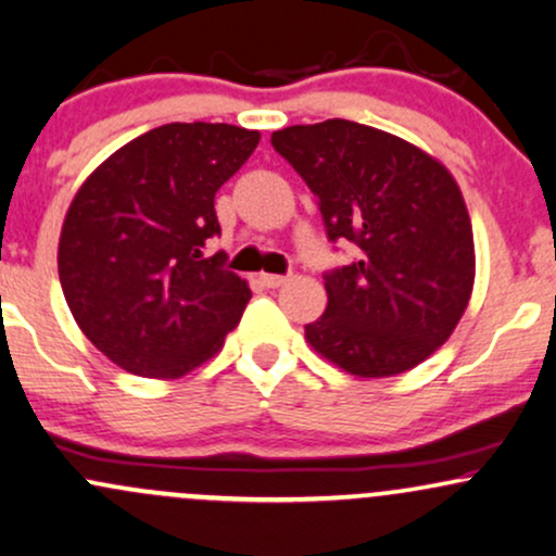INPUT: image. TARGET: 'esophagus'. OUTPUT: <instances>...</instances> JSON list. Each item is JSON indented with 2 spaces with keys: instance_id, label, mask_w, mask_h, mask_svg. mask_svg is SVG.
<instances>
[{
  "instance_id": "34e87169",
  "label": "esophagus",
  "mask_w": 556,
  "mask_h": 556,
  "mask_svg": "<svg viewBox=\"0 0 556 556\" xmlns=\"http://www.w3.org/2000/svg\"><path fill=\"white\" fill-rule=\"evenodd\" d=\"M261 282L266 287H282L287 282V277H282V274H261Z\"/></svg>"
}]
</instances>
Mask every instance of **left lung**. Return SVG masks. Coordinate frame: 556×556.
Listing matches in <instances>:
<instances>
[{
  "label": "left lung",
  "instance_id": "left-lung-1",
  "mask_svg": "<svg viewBox=\"0 0 556 556\" xmlns=\"http://www.w3.org/2000/svg\"><path fill=\"white\" fill-rule=\"evenodd\" d=\"M271 146L318 198L329 240L361 248L324 274L329 303L305 340L361 379L416 368L450 340L476 282L455 177L418 146L350 119L285 127Z\"/></svg>",
  "mask_w": 556,
  "mask_h": 556
}]
</instances>
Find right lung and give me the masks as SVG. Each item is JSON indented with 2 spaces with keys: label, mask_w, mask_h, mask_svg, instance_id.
I'll list each match as a JSON object with an SVG mask.
<instances>
[{
  "label": "right lung",
  "mask_w": 556,
  "mask_h": 556,
  "mask_svg": "<svg viewBox=\"0 0 556 556\" xmlns=\"http://www.w3.org/2000/svg\"><path fill=\"white\" fill-rule=\"evenodd\" d=\"M261 132L169 123L101 162L80 185L60 235V282L83 334L127 374L180 379L214 358L251 287L203 256L219 235L216 190Z\"/></svg>",
  "instance_id": "add662e5"
}]
</instances>
